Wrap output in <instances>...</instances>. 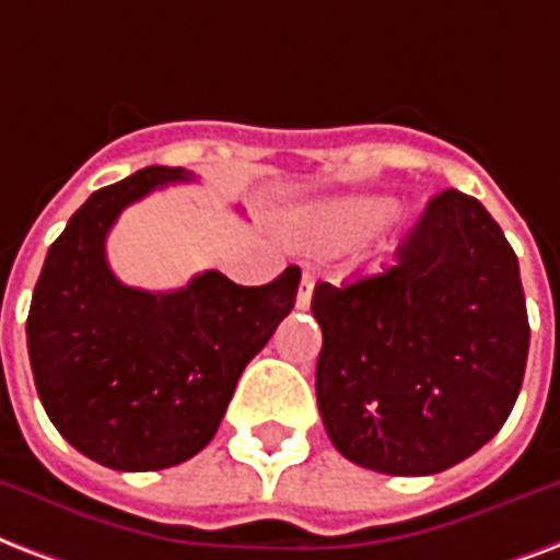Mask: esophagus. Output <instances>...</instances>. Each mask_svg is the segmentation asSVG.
Listing matches in <instances>:
<instances>
[{
  "label": "esophagus",
  "mask_w": 560,
  "mask_h": 560,
  "mask_svg": "<svg viewBox=\"0 0 560 560\" xmlns=\"http://www.w3.org/2000/svg\"><path fill=\"white\" fill-rule=\"evenodd\" d=\"M314 296V272H302V284L296 293V308H308Z\"/></svg>",
  "instance_id": "esophagus-1"
}]
</instances>
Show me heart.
Here are the masks:
<instances>
[{
    "label": "heart",
    "instance_id": "1",
    "mask_svg": "<svg viewBox=\"0 0 560 560\" xmlns=\"http://www.w3.org/2000/svg\"><path fill=\"white\" fill-rule=\"evenodd\" d=\"M378 211H382L378 199H364V196L335 199V202L308 211V217L302 220V237L317 249L343 246L361 232H366L375 223Z\"/></svg>",
    "mask_w": 560,
    "mask_h": 560
}]
</instances>
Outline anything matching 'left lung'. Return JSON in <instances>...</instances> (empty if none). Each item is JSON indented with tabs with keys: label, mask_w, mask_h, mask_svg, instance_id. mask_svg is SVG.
Masks as SVG:
<instances>
[{
	"label": "left lung",
	"mask_w": 560,
	"mask_h": 560,
	"mask_svg": "<svg viewBox=\"0 0 560 560\" xmlns=\"http://www.w3.org/2000/svg\"><path fill=\"white\" fill-rule=\"evenodd\" d=\"M317 405L335 450L387 476H434L505 425L523 387L528 314L517 255L485 205L443 190L396 264L319 281Z\"/></svg>",
	"instance_id": "obj_1"
}]
</instances>
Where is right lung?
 Masks as SVG:
<instances>
[{"label":"right lung","mask_w":560,"mask_h":560,"mask_svg":"<svg viewBox=\"0 0 560 560\" xmlns=\"http://www.w3.org/2000/svg\"><path fill=\"white\" fill-rule=\"evenodd\" d=\"M190 178L182 166H147L96 190L34 284L25 340L37 396L63 441L102 467L149 472L202 452L246 364L296 302L299 267L261 288L208 270L166 293L110 272L105 237L122 208Z\"/></svg>","instance_id":"add662e5"}]
</instances>
